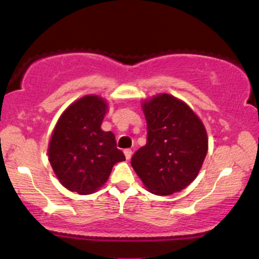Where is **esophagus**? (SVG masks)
Here are the masks:
<instances>
[{
	"mask_svg": "<svg viewBox=\"0 0 259 259\" xmlns=\"http://www.w3.org/2000/svg\"><path fill=\"white\" fill-rule=\"evenodd\" d=\"M124 154H125L126 159H130V158H132V156H133V151L130 150V148H126V150L124 151Z\"/></svg>",
	"mask_w": 259,
	"mask_h": 259,
	"instance_id": "esophagus-1",
	"label": "esophagus"
}]
</instances>
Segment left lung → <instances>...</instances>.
<instances>
[{
    "label": "left lung",
    "mask_w": 259,
    "mask_h": 259,
    "mask_svg": "<svg viewBox=\"0 0 259 259\" xmlns=\"http://www.w3.org/2000/svg\"><path fill=\"white\" fill-rule=\"evenodd\" d=\"M147 141L132 167L152 194L181 191L195 180L206 158V129L186 103L162 94L144 103Z\"/></svg>",
    "instance_id": "left-lung-1"
}]
</instances>
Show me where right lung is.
<instances>
[{
  "label": "right lung",
  "mask_w": 259,
  "mask_h": 259,
  "mask_svg": "<svg viewBox=\"0 0 259 259\" xmlns=\"http://www.w3.org/2000/svg\"><path fill=\"white\" fill-rule=\"evenodd\" d=\"M107 105L101 97L85 96L65 109L51 136L49 159L61 184L89 195L108 179L113 165L125 160L114 134L101 129Z\"/></svg>",
  "instance_id": "1"
}]
</instances>
